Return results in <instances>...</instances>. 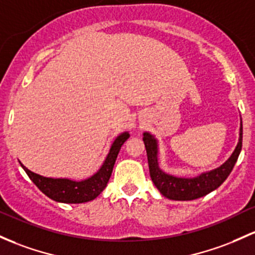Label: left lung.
I'll use <instances>...</instances> for the list:
<instances>
[{
  "mask_svg": "<svg viewBox=\"0 0 255 255\" xmlns=\"http://www.w3.org/2000/svg\"><path fill=\"white\" fill-rule=\"evenodd\" d=\"M142 141L146 149L151 180L158 191L169 200L191 201L214 191L229 177L242 149V120L240 123L239 142L230 157L217 168L202 172L192 178L175 177L161 169L158 163V140L153 134L149 132L142 133Z\"/></svg>",
  "mask_w": 255,
  "mask_h": 255,
  "instance_id": "8db88e82",
  "label": "left lung"
}]
</instances>
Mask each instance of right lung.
<instances>
[{
	"label": "right lung",
	"mask_w": 255,
	"mask_h": 255,
	"mask_svg": "<svg viewBox=\"0 0 255 255\" xmlns=\"http://www.w3.org/2000/svg\"><path fill=\"white\" fill-rule=\"evenodd\" d=\"M129 138V133L122 132L115 138L111 144L108 155L100 166V168L91 177L82 180H74L69 178H52L33 173L27 169L23 163V167L29 178L47 197L55 202L60 203H85L94 200L102 194L106 187L109 179L113 173L115 162L119 155L121 146Z\"/></svg>",
	"instance_id": "1"
}]
</instances>
